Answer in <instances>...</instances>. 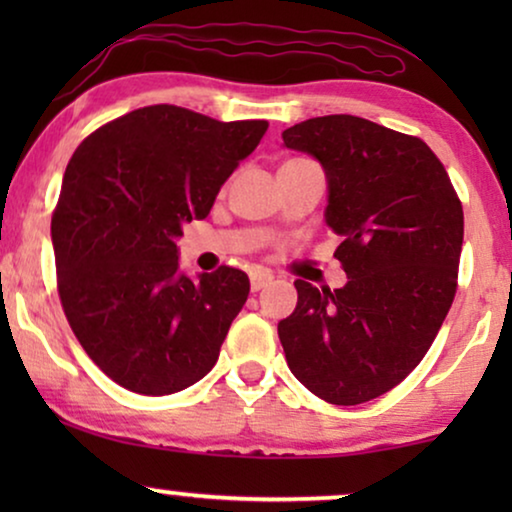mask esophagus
<instances>
[{"label":"esophagus","mask_w":512,"mask_h":512,"mask_svg":"<svg viewBox=\"0 0 512 512\" xmlns=\"http://www.w3.org/2000/svg\"><path fill=\"white\" fill-rule=\"evenodd\" d=\"M272 282V275L270 272H263V270H258V272H254V275H251V291H261V289H265V286H268Z\"/></svg>","instance_id":"34e87169"}]
</instances>
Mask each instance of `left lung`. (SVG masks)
Returning a JSON list of instances; mask_svg holds the SVG:
<instances>
[{"instance_id":"1","label":"left lung","mask_w":512,"mask_h":512,"mask_svg":"<svg viewBox=\"0 0 512 512\" xmlns=\"http://www.w3.org/2000/svg\"><path fill=\"white\" fill-rule=\"evenodd\" d=\"M326 170V223L347 284L296 279L279 321L291 373L333 405L387 394L419 366L457 293L464 209L443 163L419 137L333 114L282 132Z\"/></svg>"}]
</instances>
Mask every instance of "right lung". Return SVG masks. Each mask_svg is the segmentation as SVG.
<instances>
[{
  "mask_svg": "<svg viewBox=\"0 0 512 512\" xmlns=\"http://www.w3.org/2000/svg\"><path fill=\"white\" fill-rule=\"evenodd\" d=\"M265 130L153 104L74 151L51 219L58 293L76 340L121 387L167 396L214 368L249 277L221 265L193 282L179 275L174 240L205 219Z\"/></svg>",
  "mask_w": 512,
  "mask_h": 512,
  "instance_id": "add662e5",
  "label": "right lung"
}]
</instances>
